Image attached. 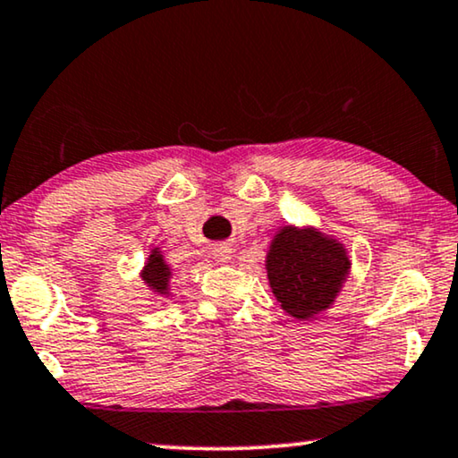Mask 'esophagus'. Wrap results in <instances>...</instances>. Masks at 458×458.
I'll return each mask as SVG.
<instances>
[{"label":"esophagus","instance_id":"1","mask_svg":"<svg viewBox=\"0 0 458 458\" xmlns=\"http://www.w3.org/2000/svg\"><path fill=\"white\" fill-rule=\"evenodd\" d=\"M211 255H213V259L219 261V264H225V261L233 259V249H230L228 245H216L213 247Z\"/></svg>","mask_w":458,"mask_h":458}]
</instances>
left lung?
Wrapping results in <instances>:
<instances>
[{
  "mask_svg": "<svg viewBox=\"0 0 458 458\" xmlns=\"http://www.w3.org/2000/svg\"><path fill=\"white\" fill-rule=\"evenodd\" d=\"M341 242L314 228L284 225L266 258L267 280L280 308L293 318L310 320L331 308L350 274Z\"/></svg>",
  "mask_w": 458,
  "mask_h": 458,
  "instance_id": "8db88e82",
  "label": "left lung"
}]
</instances>
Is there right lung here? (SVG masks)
I'll return each mask as SVG.
<instances>
[{
  "label": "right lung",
  "mask_w": 458,
  "mask_h": 458,
  "mask_svg": "<svg viewBox=\"0 0 458 458\" xmlns=\"http://www.w3.org/2000/svg\"><path fill=\"white\" fill-rule=\"evenodd\" d=\"M169 278H172V270L163 259V255L158 249H152L142 270V280L150 291H155L157 295H169Z\"/></svg>",
  "instance_id": "1"
}]
</instances>
